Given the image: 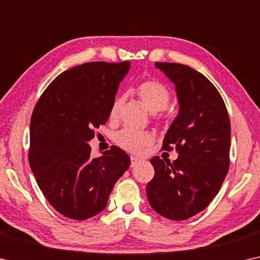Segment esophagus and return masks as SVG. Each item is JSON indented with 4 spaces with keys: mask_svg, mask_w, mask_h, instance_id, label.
I'll return each mask as SVG.
<instances>
[{
    "mask_svg": "<svg viewBox=\"0 0 260 260\" xmlns=\"http://www.w3.org/2000/svg\"><path fill=\"white\" fill-rule=\"evenodd\" d=\"M130 160H131V166H133V167L137 165L138 162H141V159L137 158V157H134V155H131Z\"/></svg>",
    "mask_w": 260,
    "mask_h": 260,
    "instance_id": "1",
    "label": "esophagus"
}]
</instances>
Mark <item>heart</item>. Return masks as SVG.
<instances>
[{
    "label": "heart",
    "mask_w": 260,
    "mask_h": 260,
    "mask_svg": "<svg viewBox=\"0 0 260 260\" xmlns=\"http://www.w3.org/2000/svg\"><path fill=\"white\" fill-rule=\"evenodd\" d=\"M136 94L143 105L149 109L151 113H158L165 109L171 101L170 90L165 85L157 80H146L139 83L136 87ZM124 103V98L117 96L114 100L110 107L109 116L111 119L117 118L119 110ZM115 142L123 150L130 153H141L142 151L153 142L152 135L147 131H135L124 129L115 136Z\"/></svg>",
    "instance_id": "obj_1"
}]
</instances>
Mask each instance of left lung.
I'll use <instances>...</instances> for the list:
<instances>
[{
	"label": "left lung",
	"instance_id": "obj_1",
	"mask_svg": "<svg viewBox=\"0 0 260 260\" xmlns=\"http://www.w3.org/2000/svg\"><path fill=\"white\" fill-rule=\"evenodd\" d=\"M175 85L179 113L162 149L177 160L151 159L154 177L146 186L151 207L161 216L183 221L208 207L229 171L230 119L224 101L205 75L189 66L155 62Z\"/></svg>",
	"mask_w": 260,
	"mask_h": 260
}]
</instances>
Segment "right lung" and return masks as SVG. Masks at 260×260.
<instances>
[{
	"label": "right lung",
	"mask_w": 260,
	"mask_h": 260,
	"mask_svg": "<svg viewBox=\"0 0 260 260\" xmlns=\"http://www.w3.org/2000/svg\"><path fill=\"white\" fill-rule=\"evenodd\" d=\"M130 62H86L62 72L36 105L29 162L44 197L63 216L87 219L106 208L115 183L130 166L117 146L90 157L94 130L109 118Z\"/></svg>",
	"instance_id": "obj_1"
}]
</instances>
